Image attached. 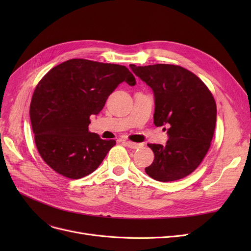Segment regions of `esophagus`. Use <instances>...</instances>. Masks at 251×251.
Segmentation results:
<instances>
[{
    "label": "esophagus",
    "mask_w": 251,
    "mask_h": 251,
    "mask_svg": "<svg viewBox=\"0 0 251 251\" xmlns=\"http://www.w3.org/2000/svg\"><path fill=\"white\" fill-rule=\"evenodd\" d=\"M124 144L126 147H128L129 149H132V150H136V149H139L142 147L141 143H135V142H131V141H123Z\"/></svg>",
    "instance_id": "34e87169"
}]
</instances>
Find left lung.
Segmentation results:
<instances>
[{
  "label": "left lung",
  "instance_id": "obj_1",
  "mask_svg": "<svg viewBox=\"0 0 251 251\" xmlns=\"http://www.w3.org/2000/svg\"><path fill=\"white\" fill-rule=\"evenodd\" d=\"M130 68L152 89L154 125L169 128L166 146L149 144L154 160L146 173L161 182L188 176L203 160L214 136L213 95L195 74L177 65L131 64Z\"/></svg>",
  "mask_w": 251,
  "mask_h": 251
}]
</instances>
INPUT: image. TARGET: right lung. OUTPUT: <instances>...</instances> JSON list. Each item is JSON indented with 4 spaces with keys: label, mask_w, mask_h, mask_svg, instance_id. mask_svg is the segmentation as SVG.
I'll use <instances>...</instances> for the list:
<instances>
[{
    "label": "right lung",
    "mask_w": 251,
    "mask_h": 251,
    "mask_svg": "<svg viewBox=\"0 0 251 251\" xmlns=\"http://www.w3.org/2000/svg\"><path fill=\"white\" fill-rule=\"evenodd\" d=\"M136 84L125 66L71 59L50 69L37 84L30 120L37 151L57 173L80 179L94 172L115 146L88 130L118 85Z\"/></svg>",
    "instance_id": "right-lung-1"
}]
</instances>
